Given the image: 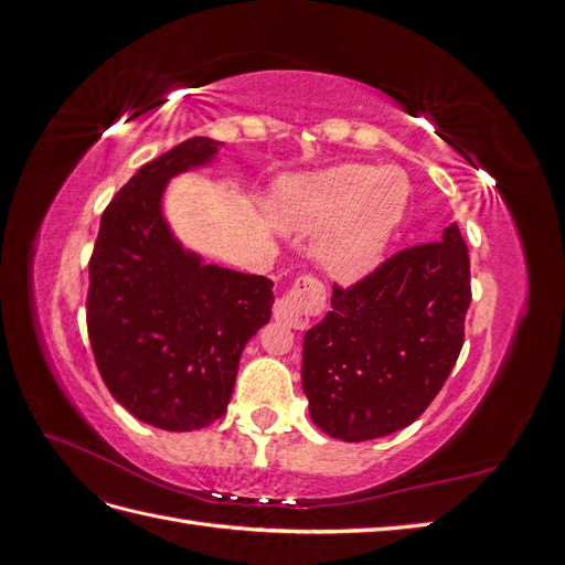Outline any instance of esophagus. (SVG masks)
<instances>
[{
    "mask_svg": "<svg viewBox=\"0 0 565 565\" xmlns=\"http://www.w3.org/2000/svg\"><path fill=\"white\" fill-rule=\"evenodd\" d=\"M324 306V289L316 278L303 276L295 282L289 292L276 301L273 306V318L278 322H285L287 328L303 330L309 328V322L316 313L322 311Z\"/></svg>",
    "mask_w": 565,
    "mask_h": 565,
    "instance_id": "obj_1",
    "label": "esophagus"
}]
</instances>
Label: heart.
Instances as JSON below:
<instances>
[{"instance_id": "1", "label": "heart", "mask_w": 565, "mask_h": 565, "mask_svg": "<svg viewBox=\"0 0 565 565\" xmlns=\"http://www.w3.org/2000/svg\"><path fill=\"white\" fill-rule=\"evenodd\" d=\"M407 183L396 169L339 164L273 188L268 218L287 233H316L313 259L337 282H358L380 266L403 216Z\"/></svg>"}]
</instances>
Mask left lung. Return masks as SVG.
<instances>
[{"mask_svg": "<svg viewBox=\"0 0 565 565\" xmlns=\"http://www.w3.org/2000/svg\"><path fill=\"white\" fill-rule=\"evenodd\" d=\"M303 337L301 386L322 434L358 443L413 424L465 344L469 249L457 224L438 243L393 254Z\"/></svg>", "mask_w": 565, "mask_h": 565, "instance_id": "8db88e82", "label": "left lung"}]
</instances>
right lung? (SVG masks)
<instances>
[{
	"instance_id": "add662e5",
	"label": "right lung",
	"mask_w": 565,
	"mask_h": 565,
	"mask_svg": "<svg viewBox=\"0 0 565 565\" xmlns=\"http://www.w3.org/2000/svg\"><path fill=\"white\" fill-rule=\"evenodd\" d=\"M195 136L143 164L100 216L87 328L113 398L150 426L193 431L224 417L247 341L270 320L273 282L207 264L169 228L174 177L214 162Z\"/></svg>"
}]
</instances>
